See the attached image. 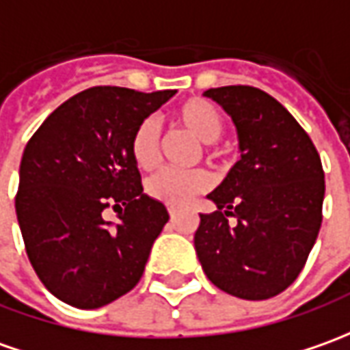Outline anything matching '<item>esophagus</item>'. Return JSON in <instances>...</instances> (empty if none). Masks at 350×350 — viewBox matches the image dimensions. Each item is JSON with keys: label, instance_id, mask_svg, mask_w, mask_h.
I'll return each mask as SVG.
<instances>
[{"label": "esophagus", "instance_id": "esophagus-1", "mask_svg": "<svg viewBox=\"0 0 350 350\" xmlns=\"http://www.w3.org/2000/svg\"><path fill=\"white\" fill-rule=\"evenodd\" d=\"M168 215H170V218H176V215H178V208H176V206H168Z\"/></svg>", "mask_w": 350, "mask_h": 350}]
</instances>
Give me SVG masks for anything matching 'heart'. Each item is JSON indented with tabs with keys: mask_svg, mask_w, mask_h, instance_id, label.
Returning <instances> with one entry per match:
<instances>
[{
	"mask_svg": "<svg viewBox=\"0 0 350 350\" xmlns=\"http://www.w3.org/2000/svg\"><path fill=\"white\" fill-rule=\"evenodd\" d=\"M174 120L199 142L206 144V151L215 153L213 145L224 132V118L220 111L211 101L193 97L176 107ZM159 145H161V132L155 118H145L134 130L130 142V153L134 163L144 170H149L159 163ZM213 184L211 176L205 170H174L163 168L147 180V193L157 201L166 205H185L195 195L203 193Z\"/></svg>",
	"mask_w": 350,
	"mask_h": 350,
	"instance_id": "heart-1",
	"label": "heart"
}]
</instances>
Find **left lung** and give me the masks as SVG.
Listing matches in <instances>:
<instances>
[{"instance_id":"1","label":"left lung","mask_w":350,"mask_h":350,"mask_svg":"<svg viewBox=\"0 0 350 350\" xmlns=\"http://www.w3.org/2000/svg\"><path fill=\"white\" fill-rule=\"evenodd\" d=\"M205 95L232 116L241 159L206 195L216 211L201 215L195 251L218 289L270 299L293 284L314 247L325 193L322 161L291 113L262 90L224 85Z\"/></svg>"}]
</instances>
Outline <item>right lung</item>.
I'll return each instance as SVG.
<instances>
[{"mask_svg":"<svg viewBox=\"0 0 350 350\" xmlns=\"http://www.w3.org/2000/svg\"><path fill=\"white\" fill-rule=\"evenodd\" d=\"M176 90L90 88L57 107L26 144L15 208L26 255L59 301L99 308L134 289L168 222L130 153L137 124ZM113 206L116 225L103 218Z\"/></svg>","mask_w":350,"mask_h":350,"instance_id":"obj_1","label":"right lung"}]
</instances>
